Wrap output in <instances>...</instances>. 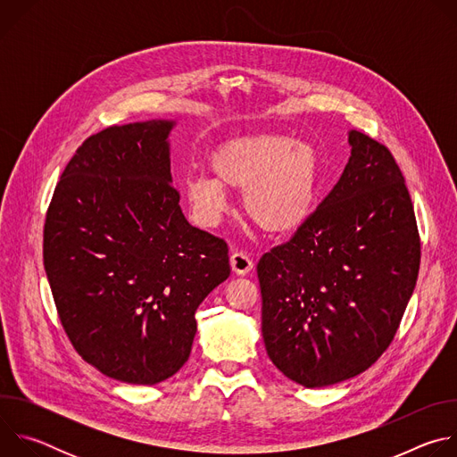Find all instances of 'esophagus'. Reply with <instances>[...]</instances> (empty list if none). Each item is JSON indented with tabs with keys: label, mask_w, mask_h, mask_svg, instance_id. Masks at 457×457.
I'll list each match as a JSON object with an SVG mask.
<instances>
[{
	"label": "esophagus",
	"mask_w": 457,
	"mask_h": 457,
	"mask_svg": "<svg viewBox=\"0 0 457 457\" xmlns=\"http://www.w3.org/2000/svg\"><path fill=\"white\" fill-rule=\"evenodd\" d=\"M229 262H231L233 273L240 275V277L247 275L253 270V260L244 251H233Z\"/></svg>",
	"instance_id": "1"
}]
</instances>
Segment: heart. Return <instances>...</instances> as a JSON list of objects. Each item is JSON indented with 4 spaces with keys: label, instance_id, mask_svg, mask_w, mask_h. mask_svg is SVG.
<instances>
[{
    "label": "heart",
    "instance_id": "1",
    "mask_svg": "<svg viewBox=\"0 0 457 457\" xmlns=\"http://www.w3.org/2000/svg\"><path fill=\"white\" fill-rule=\"evenodd\" d=\"M213 179L193 175L182 182L184 201L201 226H213L226 191H242L245 217L270 235L300 229L314 213L321 157L314 145L282 134H253L229 139L210 155Z\"/></svg>",
    "mask_w": 457,
    "mask_h": 457
}]
</instances>
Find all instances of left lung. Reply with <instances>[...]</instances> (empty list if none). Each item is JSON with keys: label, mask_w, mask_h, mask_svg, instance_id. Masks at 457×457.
<instances>
[{"label": "left lung", "mask_w": 457, "mask_h": 457, "mask_svg": "<svg viewBox=\"0 0 457 457\" xmlns=\"http://www.w3.org/2000/svg\"><path fill=\"white\" fill-rule=\"evenodd\" d=\"M349 146L331 193L256 266L268 356L307 388L351 379L385 353L420 271L414 208L393 154L356 129Z\"/></svg>", "instance_id": "left-lung-1"}]
</instances>
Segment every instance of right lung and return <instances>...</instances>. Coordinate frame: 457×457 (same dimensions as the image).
<instances>
[{
	"mask_svg": "<svg viewBox=\"0 0 457 457\" xmlns=\"http://www.w3.org/2000/svg\"><path fill=\"white\" fill-rule=\"evenodd\" d=\"M175 120L110 126L64 168L43 233L59 320L108 378L155 385L189 358L201 302L229 277L228 245L193 228L171 186Z\"/></svg>",
	"mask_w": 457,
	"mask_h": 457,
	"instance_id": "add662e5",
	"label": "right lung"
}]
</instances>
